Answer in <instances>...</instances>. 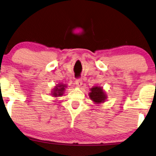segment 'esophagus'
Masks as SVG:
<instances>
[{"label":"esophagus","instance_id":"1","mask_svg":"<svg viewBox=\"0 0 156 156\" xmlns=\"http://www.w3.org/2000/svg\"><path fill=\"white\" fill-rule=\"evenodd\" d=\"M75 84L77 86V87H81L82 85V80L81 79H78V80H75Z\"/></svg>","mask_w":156,"mask_h":156}]
</instances>
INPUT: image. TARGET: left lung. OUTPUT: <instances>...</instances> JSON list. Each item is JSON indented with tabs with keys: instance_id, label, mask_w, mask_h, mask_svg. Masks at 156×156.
<instances>
[{
	"instance_id": "8db88e82",
	"label": "left lung",
	"mask_w": 156,
	"mask_h": 156,
	"mask_svg": "<svg viewBox=\"0 0 156 156\" xmlns=\"http://www.w3.org/2000/svg\"><path fill=\"white\" fill-rule=\"evenodd\" d=\"M89 98L96 104H101L104 103L107 99V95L103 89V87H94L90 89V93L89 94Z\"/></svg>"
}]
</instances>
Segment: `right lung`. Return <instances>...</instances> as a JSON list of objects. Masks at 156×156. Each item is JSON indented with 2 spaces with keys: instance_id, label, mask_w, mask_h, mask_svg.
<instances>
[{
  "instance_id": "1",
  "label": "right lung",
  "mask_w": 156,
  "mask_h": 156,
  "mask_svg": "<svg viewBox=\"0 0 156 156\" xmlns=\"http://www.w3.org/2000/svg\"><path fill=\"white\" fill-rule=\"evenodd\" d=\"M67 87L66 84L64 83H58L57 86H55V88L53 89L51 92V95L53 97H60L64 94V92L65 91V88Z\"/></svg>"
}]
</instances>
